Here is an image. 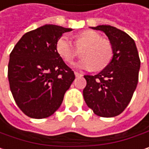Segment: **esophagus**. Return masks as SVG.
<instances>
[{
	"mask_svg": "<svg viewBox=\"0 0 149 149\" xmlns=\"http://www.w3.org/2000/svg\"><path fill=\"white\" fill-rule=\"evenodd\" d=\"M74 74H75L76 77H78V76H82V75H83L81 73H79V72H76V71H74Z\"/></svg>",
	"mask_w": 149,
	"mask_h": 149,
	"instance_id": "obj_1",
	"label": "esophagus"
}]
</instances>
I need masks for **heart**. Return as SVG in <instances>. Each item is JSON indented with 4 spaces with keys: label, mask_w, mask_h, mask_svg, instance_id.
Here are the masks:
<instances>
[{
    "label": "heart",
    "mask_w": 149,
    "mask_h": 149,
    "mask_svg": "<svg viewBox=\"0 0 149 149\" xmlns=\"http://www.w3.org/2000/svg\"><path fill=\"white\" fill-rule=\"evenodd\" d=\"M76 45L85 46L81 51V58L74 67L82 70H100L109 64L112 57V46L111 43L93 31H84L77 36ZM56 49L62 59L67 63H72L76 56V49L68 35H62L56 41Z\"/></svg>",
    "instance_id": "obj_1"
}]
</instances>
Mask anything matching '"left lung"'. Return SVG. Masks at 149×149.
Instances as JSON below:
<instances>
[{
	"label": "left lung",
	"instance_id": "obj_1",
	"mask_svg": "<svg viewBox=\"0 0 149 149\" xmlns=\"http://www.w3.org/2000/svg\"><path fill=\"white\" fill-rule=\"evenodd\" d=\"M93 30L105 33L112 46V59L95 75H84L85 102L93 112L103 118L122 113L130 102L138 83L140 62L135 41L118 28L101 25Z\"/></svg>",
	"mask_w": 149,
	"mask_h": 149
}]
</instances>
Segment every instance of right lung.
<instances>
[{
  "instance_id": "add662e5",
  "label": "right lung",
  "mask_w": 149,
  "mask_h": 149,
  "mask_svg": "<svg viewBox=\"0 0 149 149\" xmlns=\"http://www.w3.org/2000/svg\"><path fill=\"white\" fill-rule=\"evenodd\" d=\"M70 31L45 25L24 34L10 54V90L19 108L31 118H45L58 110L75 78L56 49L57 39Z\"/></svg>"
}]
</instances>
